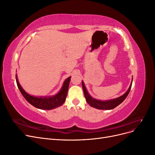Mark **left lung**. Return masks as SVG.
I'll use <instances>...</instances> for the list:
<instances>
[{
	"instance_id": "1",
	"label": "left lung",
	"mask_w": 155,
	"mask_h": 155,
	"mask_svg": "<svg viewBox=\"0 0 155 155\" xmlns=\"http://www.w3.org/2000/svg\"><path fill=\"white\" fill-rule=\"evenodd\" d=\"M132 83H133V80L131 81V84L130 85V87L127 90V91L124 95L117 97L116 99L107 100V101L97 100L94 99V98H93L87 92V88L85 86V84H84L83 81H82V87H83V90L84 92V96H85V97L86 99V101L91 107L96 108V109H101V110H111V109H114L115 107L119 105L125 100V99L127 97V96H128L129 93L130 91L131 86H132Z\"/></svg>"
}]
</instances>
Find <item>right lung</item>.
<instances>
[{
    "label": "right lung",
    "instance_id": "right-lung-1",
    "mask_svg": "<svg viewBox=\"0 0 155 155\" xmlns=\"http://www.w3.org/2000/svg\"><path fill=\"white\" fill-rule=\"evenodd\" d=\"M16 82L17 87L21 91L22 95L26 100V101L34 107L39 109L43 110H51L55 109L62 105L66 100V97L68 93V89L69 87V83L71 77L68 78L66 80L64 81L63 87L60 91L54 95V96L49 97H36L28 94L22 88L21 85L18 83V79L16 74Z\"/></svg>",
    "mask_w": 155,
    "mask_h": 155
}]
</instances>
